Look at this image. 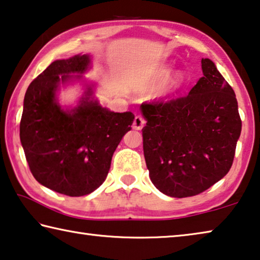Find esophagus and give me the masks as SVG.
Listing matches in <instances>:
<instances>
[{"mask_svg": "<svg viewBox=\"0 0 260 260\" xmlns=\"http://www.w3.org/2000/svg\"><path fill=\"white\" fill-rule=\"evenodd\" d=\"M144 124H145V121H144V118L142 116H139V115H137V116L135 117L134 119V129L136 130H141L142 127L144 126Z\"/></svg>", "mask_w": 260, "mask_h": 260, "instance_id": "34e87169", "label": "esophagus"}]
</instances>
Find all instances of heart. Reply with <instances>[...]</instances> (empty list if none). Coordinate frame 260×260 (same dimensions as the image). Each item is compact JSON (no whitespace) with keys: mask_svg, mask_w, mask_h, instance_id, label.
<instances>
[{"mask_svg":"<svg viewBox=\"0 0 260 260\" xmlns=\"http://www.w3.org/2000/svg\"><path fill=\"white\" fill-rule=\"evenodd\" d=\"M165 72H167V71H165ZM183 81H185V75H183L182 73H178L174 77L173 83H174V86H180Z\"/></svg>","mask_w":260,"mask_h":260,"instance_id":"obj_1","label":"heart"}]
</instances>
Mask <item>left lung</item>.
<instances>
[{
	"label": "left lung",
	"mask_w": 260,
	"mask_h": 260,
	"mask_svg": "<svg viewBox=\"0 0 260 260\" xmlns=\"http://www.w3.org/2000/svg\"><path fill=\"white\" fill-rule=\"evenodd\" d=\"M201 67L203 77L188 95L141 106L150 179L172 198L198 195L221 180L241 136L234 89L210 59H202Z\"/></svg>",
	"instance_id": "1"
}]
</instances>
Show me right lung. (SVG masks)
<instances>
[{
    "mask_svg": "<svg viewBox=\"0 0 260 260\" xmlns=\"http://www.w3.org/2000/svg\"><path fill=\"white\" fill-rule=\"evenodd\" d=\"M89 54L55 60L27 87L19 138L30 171L41 185L69 197L90 194L106 180L111 158L131 130V111L114 113L100 105L94 83L85 82L77 106L62 108L60 86L83 81Z\"/></svg>",
    "mask_w": 260,
    "mask_h": 260,
    "instance_id": "add662e5",
    "label": "right lung"
}]
</instances>
